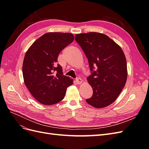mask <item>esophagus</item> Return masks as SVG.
Wrapping results in <instances>:
<instances>
[{
	"instance_id": "1",
	"label": "esophagus",
	"mask_w": 149,
	"mask_h": 149,
	"mask_svg": "<svg viewBox=\"0 0 149 149\" xmlns=\"http://www.w3.org/2000/svg\"><path fill=\"white\" fill-rule=\"evenodd\" d=\"M76 83L78 84H81L83 83V79L81 78H78L76 79Z\"/></svg>"
}]
</instances>
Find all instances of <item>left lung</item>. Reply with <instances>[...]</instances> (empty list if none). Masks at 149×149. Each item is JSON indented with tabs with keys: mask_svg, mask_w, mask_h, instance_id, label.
<instances>
[{
	"mask_svg": "<svg viewBox=\"0 0 149 149\" xmlns=\"http://www.w3.org/2000/svg\"><path fill=\"white\" fill-rule=\"evenodd\" d=\"M75 40L88 59L91 71L87 80L93 94L86 101L96 108L111 104L127 81V62L123 49L103 33L76 34Z\"/></svg>",
	"mask_w": 149,
	"mask_h": 149,
	"instance_id": "obj_1",
	"label": "left lung"
}]
</instances>
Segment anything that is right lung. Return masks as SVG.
I'll return each instance as SVG.
<instances>
[{
  "label": "right lung",
  "instance_id": "right-lung-1",
  "mask_svg": "<svg viewBox=\"0 0 149 149\" xmlns=\"http://www.w3.org/2000/svg\"><path fill=\"white\" fill-rule=\"evenodd\" d=\"M74 40L70 33L49 32L43 35L26 52L22 66L24 83L36 100L53 105L64 98L73 79L63 75L56 62L60 53Z\"/></svg>",
  "mask_w": 149,
  "mask_h": 149
}]
</instances>
